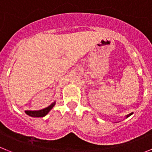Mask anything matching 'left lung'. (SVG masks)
Returning a JSON list of instances; mask_svg holds the SVG:
<instances>
[{
    "label": "left lung",
    "instance_id": "left-lung-1",
    "mask_svg": "<svg viewBox=\"0 0 152 152\" xmlns=\"http://www.w3.org/2000/svg\"><path fill=\"white\" fill-rule=\"evenodd\" d=\"M132 114V113H130V114H129V115H127V116H126V118H127V117H129V116H131Z\"/></svg>",
    "mask_w": 152,
    "mask_h": 152
}]
</instances>
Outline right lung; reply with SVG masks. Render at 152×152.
<instances>
[{
  "label": "right lung",
  "instance_id": "obj_1",
  "mask_svg": "<svg viewBox=\"0 0 152 152\" xmlns=\"http://www.w3.org/2000/svg\"><path fill=\"white\" fill-rule=\"evenodd\" d=\"M55 104H56V101L54 103H52L50 106H49V107L45 109H42L41 110H26L25 113L27 114L28 116H32V117H43V116H45V115L49 113V111L53 108Z\"/></svg>",
  "mask_w": 152,
  "mask_h": 152
}]
</instances>
